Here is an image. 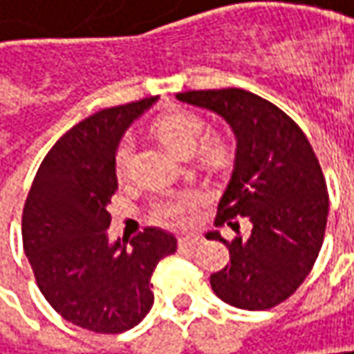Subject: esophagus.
I'll use <instances>...</instances> for the list:
<instances>
[{"mask_svg": "<svg viewBox=\"0 0 354 354\" xmlns=\"http://www.w3.org/2000/svg\"><path fill=\"white\" fill-rule=\"evenodd\" d=\"M200 242H202V239L196 236V234H186V236H180L178 239V246L180 248H194Z\"/></svg>", "mask_w": 354, "mask_h": 354, "instance_id": "obj_1", "label": "esophagus"}]
</instances>
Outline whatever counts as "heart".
<instances>
[{"label": "heart", "instance_id": "b5f03b06", "mask_svg": "<svg viewBox=\"0 0 354 354\" xmlns=\"http://www.w3.org/2000/svg\"><path fill=\"white\" fill-rule=\"evenodd\" d=\"M156 138L178 156L194 158L198 166L208 170H222L234 158V146L224 134L204 136L206 120L192 110L174 108L160 114L152 124ZM132 160V142L122 140L114 158V170L118 178H126ZM194 198L188 192H176L162 198L154 204V218L160 222H176L192 206Z\"/></svg>", "mask_w": 354, "mask_h": 354}]
</instances>
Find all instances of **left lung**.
I'll use <instances>...</instances> for the list:
<instances>
[{"label": "left lung", "instance_id": "left-lung-1", "mask_svg": "<svg viewBox=\"0 0 354 354\" xmlns=\"http://www.w3.org/2000/svg\"><path fill=\"white\" fill-rule=\"evenodd\" d=\"M180 102L222 115L236 138L230 182L218 202L216 226L250 220L248 239L220 240L230 264L210 277L224 302L244 310H266L286 301L308 277L324 239L328 192L321 164L292 118L260 95L240 90H192Z\"/></svg>", "mask_w": 354, "mask_h": 354}]
</instances>
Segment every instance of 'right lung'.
<instances>
[{"instance_id":"add662e5","label":"right lung","mask_w":354,"mask_h":354,"mask_svg":"<svg viewBox=\"0 0 354 354\" xmlns=\"http://www.w3.org/2000/svg\"><path fill=\"white\" fill-rule=\"evenodd\" d=\"M156 100L75 124L39 164L24 206V250L41 295L66 321L102 335L130 330L150 313L152 272L176 252V239L162 228H146L130 244L108 239L118 144Z\"/></svg>"}]
</instances>
